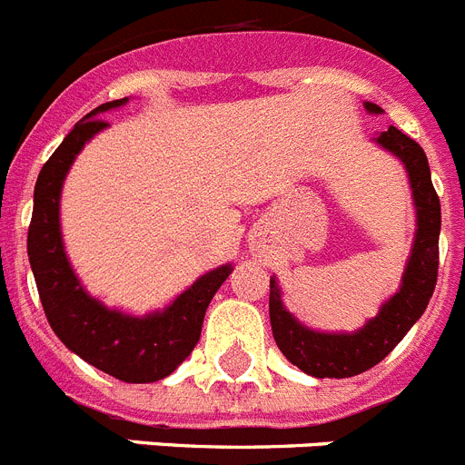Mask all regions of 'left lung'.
<instances>
[{
	"label": "left lung",
	"instance_id": "obj_1",
	"mask_svg": "<svg viewBox=\"0 0 465 465\" xmlns=\"http://www.w3.org/2000/svg\"><path fill=\"white\" fill-rule=\"evenodd\" d=\"M368 113H382L375 104H363ZM380 145L396 154L408 171L417 211V232L401 290L378 315L354 333H322L301 324L282 305L280 287L271 278L269 315L280 352L312 378H352L382 361L424 315L438 280V238H440V199L430 183L429 160L417 141L401 129L389 127L378 136Z\"/></svg>",
	"mask_w": 465,
	"mask_h": 465
}]
</instances>
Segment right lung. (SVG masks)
Wrapping results in <instances>:
<instances>
[{
  "mask_svg": "<svg viewBox=\"0 0 465 465\" xmlns=\"http://www.w3.org/2000/svg\"><path fill=\"white\" fill-rule=\"evenodd\" d=\"M127 104V97L90 111L66 134L36 178L27 254L41 305L55 336L71 352L123 382H157L181 366L202 336L206 308L232 273V263L208 271L164 311L145 317L111 311L92 299L66 259L60 232L62 183L83 145L108 127L99 115Z\"/></svg>",
  "mask_w": 465,
  "mask_h": 465,
  "instance_id": "right-lung-1",
  "label": "right lung"
}]
</instances>
